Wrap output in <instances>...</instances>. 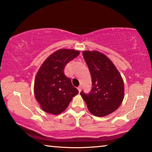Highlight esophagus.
<instances>
[{
    "instance_id": "34e87169",
    "label": "esophagus",
    "mask_w": 152,
    "mask_h": 152,
    "mask_svg": "<svg viewBox=\"0 0 152 152\" xmlns=\"http://www.w3.org/2000/svg\"><path fill=\"white\" fill-rule=\"evenodd\" d=\"M81 88H82L81 86H79L78 87V92H79V93L80 92V91H81Z\"/></svg>"
}]
</instances>
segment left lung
Masks as SVG:
<instances>
[{
    "mask_svg": "<svg viewBox=\"0 0 152 152\" xmlns=\"http://www.w3.org/2000/svg\"><path fill=\"white\" fill-rule=\"evenodd\" d=\"M89 68L92 88L89 94L80 95L89 112L97 117L112 114L120 107L124 98V84L114 63L97 50L82 52Z\"/></svg>",
    "mask_w": 152,
    "mask_h": 152,
    "instance_id": "8db88e82",
    "label": "left lung"
}]
</instances>
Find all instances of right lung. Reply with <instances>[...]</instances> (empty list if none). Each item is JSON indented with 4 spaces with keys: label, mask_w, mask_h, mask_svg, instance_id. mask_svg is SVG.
I'll return each instance as SVG.
<instances>
[{
    "label": "right lung",
    "mask_w": 152,
    "mask_h": 152,
    "mask_svg": "<svg viewBox=\"0 0 152 152\" xmlns=\"http://www.w3.org/2000/svg\"><path fill=\"white\" fill-rule=\"evenodd\" d=\"M78 50L62 48L55 51L40 66L34 80V92L44 112L58 115L67 108L78 94L70 79L64 75L68 63L78 56Z\"/></svg>",
    "instance_id": "add662e5"
}]
</instances>
